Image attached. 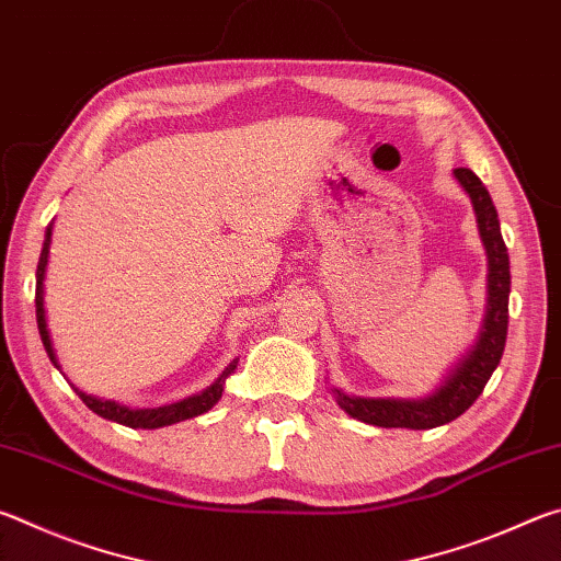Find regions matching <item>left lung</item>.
Here are the masks:
<instances>
[{
    "label": "left lung",
    "instance_id": "obj_1",
    "mask_svg": "<svg viewBox=\"0 0 561 561\" xmlns=\"http://www.w3.org/2000/svg\"><path fill=\"white\" fill-rule=\"evenodd\" d=\"M453 175L470 195L478 230L488 252V314L474 346L462 356L448 378L425 398H358L334 388L336 403L360 423L378 428L428 431L455 421L478 401L482 388L495 371L507 339L510 319V257L502 240L497 210L482 180L468 168H455Z\"/></svg>",
    "mask_w": 561,
    "mask_h": 561
}]
</instances>
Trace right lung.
<instances>
[{"label": "right lung", "mask_w": 561, "mask_h": 561, "mask_svg": "<svg viewBox=\"0 0 561 561\" xmlns=\"http://www.w3.org/2000/svg\"><path fill=\"white\" fill-rule=\"evenodd\" d=\"M49 244H51V225L46 227V240H44V247H42V257H39V264H36V297H34V301H36V327H39L42 344L46 348V354H49L51 364L59 368V360H56L54 346H51L49 329H46V311H44V272H46V262H49ZM234 368H237V358L225 368L222 376L217 378V381L210 388H205L203 393L190 396V398H183V401L170 403V405H160V408H128V405H121L116 401H101V398H93L89 393H83V391H79V388H73V391L79 393L81 401L87 403L93 413L106 417V421L128 425V428L153 431V428H163V425H173V423H180V421H187V417H195V415H203V413L210 411V408L222 398L225 378L230 376Z\"/></svg>", "instance_id": "1"}]
</instances>
